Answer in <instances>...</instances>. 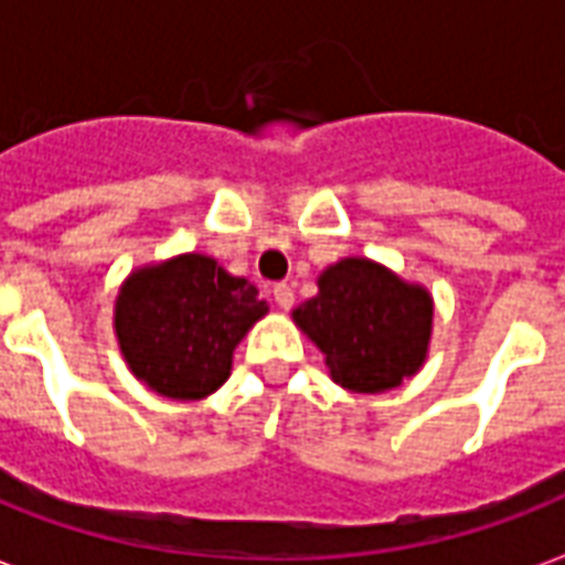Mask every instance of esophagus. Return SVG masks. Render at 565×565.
Segmentation results:
<instances>
[{
	"mask_svg": "<svg viewBox=\"0 0 565 565\" xmlns=\"http://www.w3.org/2000/svg\"><path fill=\"white\" fill-rule=\"evenodd\" d=\"M273 296H275V305H278V308H281V311H290L292 308V299H296V296H292V287L290 284H275L273 287Z\"/></svg>",
	"mask_w": 565,
	"mask_h": 565,
	"instance_id": "34e87169",
	"label": "esophagus"
}]
</instances>
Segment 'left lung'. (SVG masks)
<instances>
[{"mask_svg":"<svg viewBox=\"0 0 565 565\" xmlns=\"http://www.w3.org/2000/svg\"><path fill=\"white\" fill-rule=\"evenodd\" d=\"M317 287L292 320L320 347L340 387L382 394L415 376L433 334V296L420 284L367 257H347L329 266Z\"/></svg>","mask_w":565,"mask_h":565,"instance_id":"left-lung-1","label":"left lung"}]
</instances>
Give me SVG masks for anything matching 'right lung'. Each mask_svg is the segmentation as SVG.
<instances>
[{"label": "right lung", "instance_id": "right-lung-1", "mask_svg": "<svg viewBox=\"0 0 565 565\" xmlns=\"http://www.w3.org/2000/svg\"><path fill=\"white\" fill-rule=\"evenodd\" d=\"M269 311L260 292L206 254H180L129 275L115 334L132 376L168 399H204L231 376L236 343Z\"/></svg>", "mask_w": 565, "mask_h": 565}]
</instances>
